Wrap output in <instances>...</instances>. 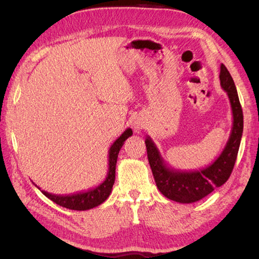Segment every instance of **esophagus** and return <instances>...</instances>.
<instances>
[{"label": "esophagus", "instance_id": "34e87169", "mask_svg": "<svg viewBox=\"0 0 259 259\" xmlns=\"http://www.w3.org/2000/svg\"><path fill=\"white\" fill-rule=\"evenodd\" d=\"M134 126H135L136 133H139V131H142L143 129H145L146 124H145V122H144L143 120H139V119H138V120L135 121Z\"/></svg>", "mask_w": 259, "mask_h": 259}]
</instances>
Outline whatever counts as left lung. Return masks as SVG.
I'll return each mask as SVG.
<instances>
[{"mask_svg": "<svg viewBox=\"0 0 259 259\" xmlns=\"http://www.w3.org/2000/svg\"><path fill=\"white\" fill-rule=\"evenodd\" d=\"M222 89L229 96L233 125L224 150L216 160L205 168L179 170L165 164L154 142L147 136L145 139L147 157L156 186L165 198L179 203H193L222 186L231 176L238 156L241 137L243 133V114L233 78L225 65H221L219 73Z\"/></svg>", "mask_w": 259, "mask_h": 259, "instance_id": "obj_1", "label": "left lung"}]
</instances>
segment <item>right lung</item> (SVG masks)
<instances>
[{"instance_id": "right-lung-1", "label": "right lung", "mask_w": 259, "mask_h": 259, "mask_svg": "<svg viewBox=\"0 0 259 259\" xmlns=\"http://www.w3.org/2000/svg\"><path fill=\"white\" fill-rule=\"evenodd\" d=\"M130 136H133V130L130 128L126 129L123 134H122L113 145L109 147L108 151V172L107 176L105 178L103 183H100L98 186L90 188V190L84 192H76L74 194L68 195H58L52 194V193H48L47 191H41L47 198H49L55 203L61 205V207L72 209V210H89L93 209L97 205L102 204L106 201L112 192V187L115 182V168H116V161L117 155L121 147ZM37 187V186H36ZM40 190V187H37Z\"/></svg>"}]
</instances>
